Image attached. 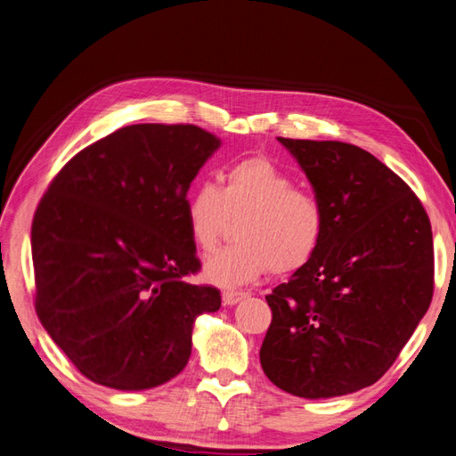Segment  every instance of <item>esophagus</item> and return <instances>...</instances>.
Segmentation results:
<instances>
[{
	"mask_svg": "<svg viewBox=\"0 0 456 456\" xmlns=\"http://www.w3.org/2000/svg\"><path fill=\"white\" fill-rule=\"evenodd\" d=\"M243 297H245L243 291H233V289H232V291H224V293H223V303L228 305V306H232V305L240 303Z\"/></svg>",
	"mask_w": 456,
	"mask_h": 456,
	"instance_id": "34e87169",
	"label": "esophagus"
}]
</instances>
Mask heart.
Segmentation results:
<instances>
[{"label": "heart", "mask_w": 456, "mask_h": 456, "mask_svg": "<svg viewBox=\"0 0 456 456\" xmlns=\"http://www.w3.org/2000/svg\"><path fill=\"white\" fill-rule=\"evenodd\" d=\"M183 216L195 248L215 249L228 218H241L236 245L207 258L205 278L233 288L263 276L291 274L314 256L324 233V208L313 193L295 188V180L266 157L232 165L223 186H195L183 203Z\"/></svg>", "instance_id": "obj_1"}]
</instances>
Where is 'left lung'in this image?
<instances>
[{
    "label": "left lung",
    "mask_w": 456,
    "mask_h": 456,
    "mask_svg": "<svg viewBox=\"0 0 456 456\" xmlns=\"http://www.w3.org/2000/svg\"><path fill=\"white\" fill-rule=\"evenodd\" d=\"M278 142L309 178L326 224L311 261L266 295L261 366L291 395H347L389 370L432 303V224L407 183L361 147Z\"/></svg>",
    "instance_id": "obj_1"
}]
</instances>
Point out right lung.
I'll return each instance as SVG.
<instances>
[{"instance_id":"right-lung-1","label":"right lung","mask_w":456,"mask_h":456,"mask_svg":"<svg viewBox=\"0 0 456 456\" xmlns=\"http://www.w3.org/2000/svg\"><path fill=\"white\" fill-rule=\"evenodd\" d=\"M220 147L193 125H132L77 153L32 223L36 313L95 384L142 391L178 376L195 318L220 291L183 278L201 268L183 203Z\"/></svg>"}]
</instances>
